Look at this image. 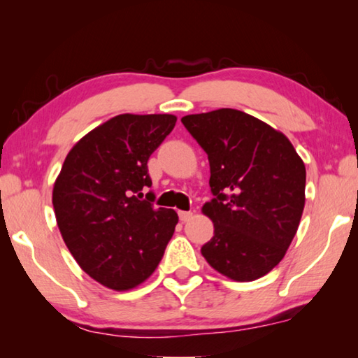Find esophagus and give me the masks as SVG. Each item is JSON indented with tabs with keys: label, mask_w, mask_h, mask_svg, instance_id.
<instances>
[{
	"label": "esophagus",
	"mask_w": 358,
	"mask_h": 358,
	"mask_svg": "<svg viewBox=\"0 0 358 358\" xmlns=\"http://www.w3.org/2000/svg\"><path fill=\"white\" fill-rule=\"evenodd\" d=\"M178 216H180L181 221L186 222V221H189L191 217H192V211H178Z\"/></svg>",
	"instance_id": "34e87169"
}]
</instances>
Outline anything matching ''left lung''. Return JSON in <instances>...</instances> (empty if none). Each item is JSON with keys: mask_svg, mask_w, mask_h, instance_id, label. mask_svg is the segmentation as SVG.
Instances as JSON below:
<instances>
[{"mask_svg": "<svg viewBox=\"0 0 358 358\" xmlns=\"http://www.w3.org/2000/svg\"><path fill=\"white\" fill-rule=\"evenodd\" d=\"M208 155L213 199L202 211L215 234L202 256L234 281H254L281 262L305 207V164L289 138L235 108L186 115Z\"/></svg>", "mask_w": 358, "mask_h": 358, "instance_id": "8db88e82", "label": "left lung"}]
</instances>
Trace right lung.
Here are the masks:
<instances>
[{
  "instance_id": "1",
  "label": "right lung",
  "mask_w": 358,
  "mask_h": 358,
  "mask_svg": "<svg viewBox=\"0 0 358 358\" xmlns=\"http://www.w3.org/2000/svg\"><path fill=\"white\" fill-rule=\"evenodd\" d=\"M173 115H118L80 138L53 186L59 232L85 273L113 290L156 270L178 222L156 208L147 162L171 134Z\"/></svg>"
}]
</instances>
